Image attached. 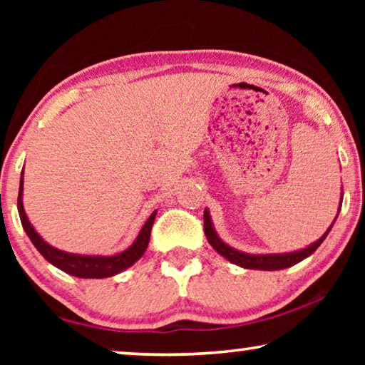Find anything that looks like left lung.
I'll return each mask as SVG.
<instances>
[{"label": "left lung", "instance_id": "8db88e82", "mask_svg": "<svg viewBox=\"0 0 365 365\" xmlns=\"http://www.w3.org/2000/svg\"><path fill=\"white\" fill-rule=\"evenodd\" d=\"M331 230V225L324 237H320L316 243L307 246L306 250L294 251V252H287V255H246V252L237 251L230 248V246L225 245L215 233L211 217H209L207 209L205 211V233L207 242L211 243L212 248L219 252V255L224 256L228 261L240 265V267L245 269H255V270H282L287 267H292V265L301 262L302 259L311 256L314 251H316L322 242L325 240L327 235Z\"/></svg>", "mask_w": 365, "mask_h": 365}]
</instances>
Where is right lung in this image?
Masks as SVG:
<instances>
[{
	"mask_svg": "<svg viewBox=\"0 0 365 365\" xmlns=\"http://www.w3.org/2000/svg\"><path fill=\"white\" fill-rule=\"evenodd\" d=\"M22 187H24V180L21 178L19 196H17V209H19L24 230H26V233L29 235L30 242L34 243L35 248L40 251V255L45 257L48 262H51L54 267L64 270L66 274L78 277V279H104V277H113L115 274H119V272L125 270L127 267H130V265L133 262H137L146 251L148 243H150V237H151V227L154 224V219H156V211H154L150 215V219L146 220V224L143 225V228H141V232L137 237V240H135V243L128 250L120 252V255L82 256V255H71V252H64L61 250L53 248V246H49L45 240L35 232V228L30 225L22 205Z\"/></svg>",
	"mask_w": 365,
	"mask_h": 365,
	"instance_id": "obj_1",
	"label": "right lung"
}]
</instances>
